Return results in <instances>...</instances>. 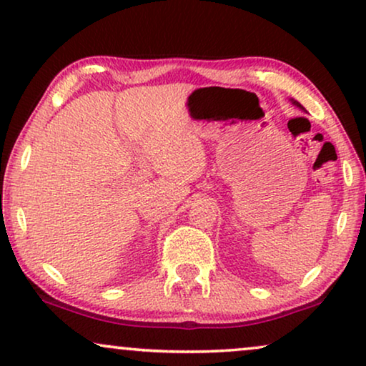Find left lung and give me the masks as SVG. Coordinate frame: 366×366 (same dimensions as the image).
Segmentation results:
<instances>
[{
  "label": "left lung",
  "mask_w": 366,
  "mask_h": 366,
  "mask_svg": "<svg viewBox=\"0 0 366 366\" xmlns=\"http://www.w3.org/2000/svg\"><path fill=\"white\" fill-rule=\"evenodd\" d=\"M292 102H293V104H297V107H300V108H302V104H300L298 102H295V99H292Z\"/></svg>",
  "instance_id": "8db88e82"
}]
</instances>
